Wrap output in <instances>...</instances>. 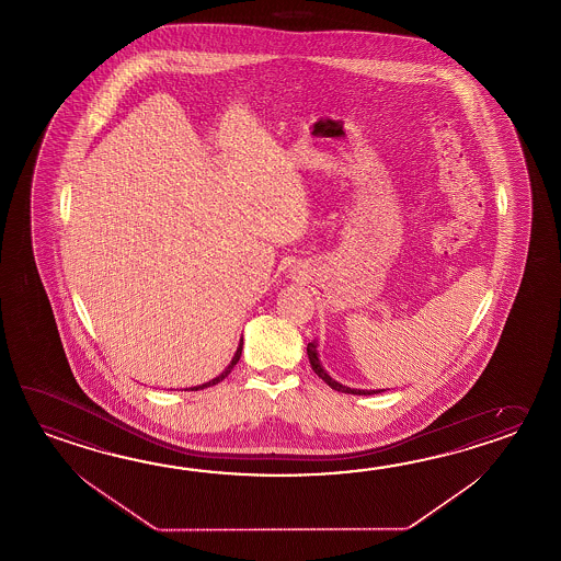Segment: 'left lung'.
I'll list each match as a JSON object with an SVG mask.
<instances>
[{
  "label": "left lung",
  "mask_w": 561,
  "mask_h": 561,
  "mask_svg": "<svg viewBox=\"0 0 561 561\" xmlns=\"http://www.w3.org/2000/svg\"><path fill=\"white\" fill-rule=\"evenodd\" d=\"M318 345H316V342L308 343V357H309V364H311V369L320 376L330 388L335 389V391H343V393H354V396H371V393H379L381 389H352V388H345V386H342V383H337L335 379L330 378L325 371H323V367H321L320 359H318V350H316Z\"/></svg>",
  "instance_id": "obj_1"
}]
</instances>
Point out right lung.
<instances>
[{
    "label": "right lung",
    "mask_w": 561,
    "mask_h": 561,
    "mask_svg": "<svg viewBox=\"0 0 561 561\" xmlns=\"http://www.w3.org/2000/svg\"><path fill=\"white\" fill-rule=\"evenodd\" d=\"M241 343H243V340L240 342V347H238V352H236V355H233V359H231V364H229L228 367H226V371L221 374V376H218L216 379H211V381H207V383H204V386H197V388H192V391H197V389H204V388H211V386H216V383H219L221 379L228 378L229 374H231V369H233V366L240 362V355H241Z\"/></svg>",
    "instance_id": "1"
}]
</instances>
